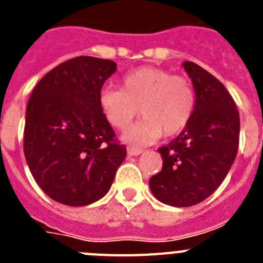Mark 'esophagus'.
Returning a JSON list of instances; mask_svg holds the SVG:
<instances>
[{
  "label": "esophagus",
  "instance_id": "1",
  "mask_svg": "<svg viewBox=\"0 0 263 263\" xmlns=\"http://www.w3.org/2000/svg\"><path fill=\"white\" fill-rule=\"evenodd\" d=\"M142 148H134V147H129L127 148V153L129 155H133V157H138V155L142 154Z\"/></svg>",
  "mask_w": 263,
  "mask_h": 263
}]
</instances>
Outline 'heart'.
Here are the masks:
<instances>
[{
	"label": "heart",
	"instance_id": "b5f03b06",
	"mask_svg": "<svg viewBox=\"0 0 263 263\" xmlns=\"http://www.w3.org/2000/svg\"><path fill=\"white\" fill-rule=\"evenodd\" d=\"M99 103L105 120L118 130L130 126L139 108L143 118L122 134L126 145L139 148L157 142L163 134L182 133L194 116L196 93L187 78L157 67H141L122 78L121 89L101 90Z\"/></svg>",
	"mask_w": 263,
	"mask_h": 263
}]
</instances>
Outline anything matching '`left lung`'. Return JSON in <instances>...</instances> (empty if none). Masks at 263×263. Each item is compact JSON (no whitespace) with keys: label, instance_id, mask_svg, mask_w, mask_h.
<instances>
[{"label":"left lung","instance_id":"8db88e82","mask_svg":"<svg viewBox=\"0 0 263 263\" xmlns=\"http://www.w3.org/2000/svg\"><path fill=\"white\" fill-rule=\"evenodd\" d=\"M183 67L196 93L194 116L175 139L158 148L163 166L148 182L158 200L173 206L211 196L229 173L240 139V115L221 81L192 62Z\"/></svg>","mask_w":263,"mask_h":263}]
</instances>
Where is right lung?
Wrapping results in <instances>:
<instances>
[{
    "mask_svg": "<svg viewBox=\"0 0 263 263\" xmlns=\"http://www.w3.org/2000/svg\"><path fill=\"white\" fill-rule=\"evenodd\" d=\"M116 71L111 60L73 58L43 76L30 96L25 158L39 187L58 203L84 206L100 200L126 157L99 103Z\"/></svg>",
    "mask_w": 263,
    "mask_h": 263,
    "instance_id": "1",
    "label": "right lung"
}]
</instances>
